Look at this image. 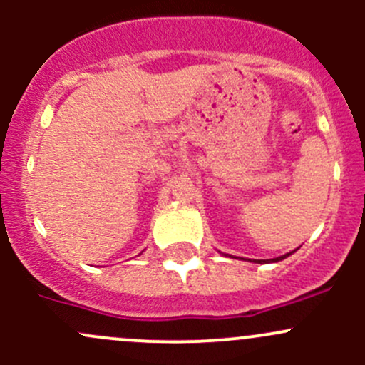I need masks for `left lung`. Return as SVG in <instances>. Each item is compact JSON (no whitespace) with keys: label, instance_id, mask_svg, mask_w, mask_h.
I'll list each match as a JSON object with an SVG mask.
<instances>
[{"label":"left lung","instance_id":"1","mask_svg":"<svg viewBox=\"0 0 365 365\" xmlns=\"http://www.w3.org/2000/svg\"><path fill=\"white\" fill-rule=\"evenodd\" d=\"M289 254H292V252H289ZM289 254H284V256H281V257H275V259H274V261H281V259H284V257H288V256H289ZM256 263H267V261H263V259H257V261H256Z\"/></svg>","mask_w":365,"mask_h":365}]
</instances>
